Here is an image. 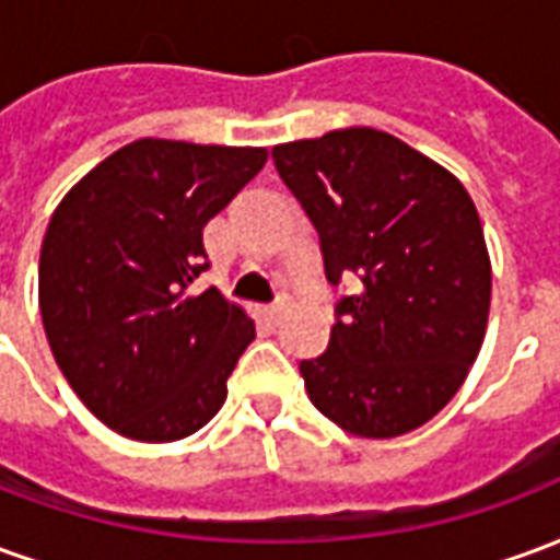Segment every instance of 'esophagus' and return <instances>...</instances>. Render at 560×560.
Returning a JSON list of instances; mask_svg holds the SVG:
<instances>
[{
    "label": "esophagus",
    "instance_id": "obj_1",
    "mask_svg": "<svg viewBox=\"0 0 560 560\" xmlns=\"http://www.w3.org/2000/svg\"><path fill=\"white\" fill-rule=\"evenodd\" d=\"M281 315H284V305H281V303L267 305V317H269V320H279Z\"/></svg>",
    "mask_w": 560,
    "mask_h": 560
}]
</instances>
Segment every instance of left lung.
<instances>
[{
  "label": "left lung",
  "mask_w": 560,
  "mask_h": 560,
  "mask_svg": "<svg viewBox=\"0 0 560 560\" xmlns=\"http://www.w3.org/2000/svg\"><path fill=\"white\" fill-rule=\"evenodd\" d=\"M315 224L336 303L329 348L303 360L317 411L360 438L413 432L453 399L480 353L492 264L474 200L438 161L375 128L272 149Z\"/></svg>",
  "instance_id": "obj_1"
}]
</instances>
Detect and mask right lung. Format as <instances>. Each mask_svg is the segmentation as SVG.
<instances>
[{
	"label": "right lung",
	"mask_w": 560,
	"mask_h": 560,
	"mask_svg": "<svg viewBox=\"0 0 560 560\" xmlns=\"http://www.w3.org/2000/svg\"><path fill=\"white\" fill-rule=\"evenodd\" d=\"M267 164L260 147L143 138L92 167L56 207L38 305L56 365L98 420L164 444L203 429L255 320L215 288L203 228Z\"/></svg>",
	"instance_id": "right-lung-1"
}]
</instances>
